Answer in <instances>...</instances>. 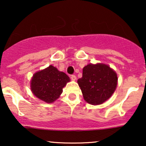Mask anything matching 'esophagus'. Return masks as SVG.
Here are the masks:
<instances>
[{"instance_id": "34e87169", "label": "esophagus", "mask_w": 146, "mask_h": 146, "mask_svg": "<svg viewBox=\"0 0 146 146\" xmlns=\"http://www.w3.org/2000/svg\"><path fill=\"white\" fill-rule=\"evenodd\" d=\"M71 79L72 81H75L77 78H76V76H75V75H72V76L71 77Z\"/></svg>"}]
</instances>
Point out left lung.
Returning a JSON list of instances; mask_svg holds the SVG:
<instances>
[{
	"instance_id": "obj_1",
	"label": "left lung",
	"mask_w": 146,
	"mask_h": 146,
	"mask_svg": "<svg viewBox=\"0 0 146 146\" xmlns=\"http://www.w3.org/2000/svg\"><path fill=\"white\" fill-rule=\"evenodd\" d=\"M117 74L109 65L88 64L83 68L82 78L78 84L84 100L91 105H100L109 99L116 90Z\"/></svg>"
}]
</instances>
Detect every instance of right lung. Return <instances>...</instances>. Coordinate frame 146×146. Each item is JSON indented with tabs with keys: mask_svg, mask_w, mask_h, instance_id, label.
Wrapping results in <instances>:
<instances>
[{
	"mask_svg": "<svg viewBox=\"0 0 146 146\" xmlns=\"http://www.w3.org/2000/svg\"><path fill=\"white\" fill-rule=\"evenodd\" d=\"M70 80L66 73L50 65L33 75L30 81V87L31 92L36 98L50 104L60 98L63 88Z\"/></svg>",
	"mask_w": 146,
	"mask_h": 146,
	"instance_id": "1",
	"label": "right lung"
}]
</instances>
